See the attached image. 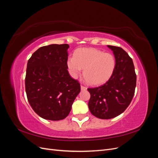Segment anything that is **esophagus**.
Instances as JSON below:
<instances>
[{"label":"esophagus","instance_id":"esophagus-1","mask_svg":"<svg viewBox=\"0 0 158 158\" xmlns=\"http://www.w3.org/2000/svg\"><path fill=\"white\" fill-rule=\"evenodd\" d=\"M86 89H87L86 87L84 86V85H81V89H82V90H85Z\"/></svg>","mask_w":158,"mask_h":158}]
</instances>
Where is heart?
I'll return each instance as SVG.
<instances>
[{"mask_svg":"<svg viewBox=\"0 0 158 158\" xmlns=\"http://www.w3.org/2000/svg\"><path fill=\"white\" fill-rule=\"evenodd\" d=\"M67 66L71 76L76 78L84 70V77L91 85H99L107 81L112 76L115 59L109 52L94 48H81L76 50L74 57H70Z\"/></svg>","mask_w":158,"mask_h":158,"instance_id":"1","label":"heart"}]
</instances>
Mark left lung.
<instances>
[{
	"label": "left lung",
	"instance_id": "left-lung-1",
	"mask_svg": "<svg viewBox=\"0 0 158 158\" xmlns=\"http://www.w3.org/2000/svg\"><path fill=\"white\" fill-rule=\"evenodd\" d=\"M115 57L112 76L103 85L88 88L89 109L99 118L109 119L125 111L135 92L136 75L132 59L121 47L107 45Z\"/></svg>",
	"mask_w": 158,
	"mask_h": 158
}]
</instances>
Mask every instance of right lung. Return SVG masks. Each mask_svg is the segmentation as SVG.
<instances>
[{"instance_id": "1", "label": "right lung", "mask_w": 158, "mask_h": 158, "mask_svg": "<svg viewBox=\"0 0 158 158\" xmlns=\"http://www.w3.org/2000/svg\"><path fill=\"white\" fill-rule=\"evenodd\" d=\"M69 48L68 44L41 47L27 61V98L33 111L46 120L65 118L80 92L78 81L67 70Z\"/></svg>"}]
</instances>
